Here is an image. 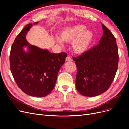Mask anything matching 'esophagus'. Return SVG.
I'll return each instance as SVG.
<instances>
[{
	"mask_svg": "<svg viewBox=\"0 0 129 129\" xmlns=\"http://www.w3.org/2000/svg\"><path fill=\"white\" fill-rule=\"evenodd\" d=\"M66 61L67 62H69V61H72V58L70 57V56H67V57H66Z\"/></svg>",
	"mask_w": 129,
	"mask_h": 129,
	"instance_id": "esophagus-1",
	"label": "esophagus"
}]
</instances>
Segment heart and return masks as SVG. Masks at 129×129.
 <instances>
[{"label":"heart","mask_w":129,"mask_h":129,"mask_svg":"<svg viewBox=\"0 0 129 129\" xmlns=\"http://www.w3.org/2000/svg\"><path fill=\"white\" fill-rule=\"evenodd\" d=\"M60 37H56L57 44L62 45V41L69 42L72 41L71 47L77 54L87 52L94 39V34L91 30L87 29V27L82 25H75L66 27L60 33Z\"/></svg>","instance_id":"heart-1"}]
</instances>
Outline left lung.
Returning <instances> with one entry per match:
<instances>
[{
  "label": "left lung",
  "mask_w": 129,
  "mask_h": 129,
  "mask_svg": "<svg viewBox=\"0 0 129 129\" xmlns=\"http://www.w3.org/2000/svg\"><path fill=\"white\" fill-rule=\"evenodd\" d=\"M103 36L97 45L81 55L73 57L77 67V90L82 95L94 97L106 91L117 71L118 47L116 40L102 23Z\"/></svg>",
  "instance_id": "1"
}]
</instances>
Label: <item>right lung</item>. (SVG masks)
Segmentation results:
<instances>
[{
  "label": "right lung",
  "mask_w": 129,
  "mask_h": 129,
  "mask_svg": "<svg viewBox=\"0 0 129 129\" xmlns=\"http://www.w3.org/2000/svg\"><path fill=\"white\" fill-rule=\"evenodd\" d=\"M25 26L12 46L10 69L15 82L21 90L33 97L47 96L54 89L57 74L65 62L67 54L50 53L48 49L32 45L26 36L33 25ZM24 47H27L25 51Z\"/></svg>",
  "instance_id": "add662e5"
}]
</instances>
